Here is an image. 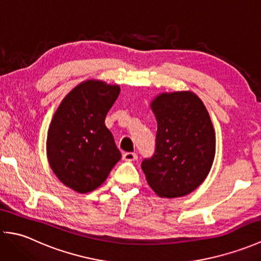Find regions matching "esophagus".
<instances>
[{
  "instance_id": "esophagus-1",
  "label": "esophagus",
  "mask_w": 261,
  "mask_h": 261,
  "mask_svg": "<svg viewBox=\"0 0 261 261\" xmlns=\"http://www.w3.org/2000/svg\"><path fill=\"white\" fill-rule=\"evenodd\" d=\"M122 158H123V160H125V162H134V160L138 158V156L135 152H124L122 154Z\"/></svg>"
}]
</instances>
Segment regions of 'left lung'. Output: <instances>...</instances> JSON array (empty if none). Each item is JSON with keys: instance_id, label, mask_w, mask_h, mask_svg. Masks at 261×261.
<instances>
[{"instance_id": "1", "label": "left lung", "mask_w": 261, "mask_h": 261, "mask_svg": "<svg viewBox=\"0 0 261 261\" xmlns=\"http://www.w3.org/2000/svg\"><path fill=\"white\" fill-rule=\"evenodd\" d=\"M150 108L157 120L156 149L141 168L160 197H180L202 184L215 156V132L196 94L163 93Z\"/></svg>"}]
</instances>
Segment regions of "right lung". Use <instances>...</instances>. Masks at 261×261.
Returning a JSON list of instances; mask_svg holds the SVG:
<instances>
[{
    "mask_svg": "<svg viewBox=\"0 0 261 261\" xmlns=\"http://www.w3.org/2000/svg\"><path fill=\"white\" fill-rule=\"evenodd\" d=\"M119 85L85 81L60 103L47 137L48 162L57 178L77 193L96 190L121 159L105 116Z\"/></svg>",
    "mask_w": 261,
    "mask_h": 261,
    "instance_id": "obj_1",
    "label": "right lung"
}]
</instances>
